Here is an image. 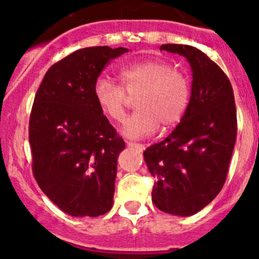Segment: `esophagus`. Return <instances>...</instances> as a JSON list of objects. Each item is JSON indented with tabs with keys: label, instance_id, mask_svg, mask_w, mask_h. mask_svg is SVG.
I'll return each mask as SVG.
<instances>
[{
	"label": "esophagus",
	"instance_id": "esophagus-1",
	"mask_svg": "<svg viewBox=\"0 0 259 259\" xmlns=\"http://www.w3.org/2000/svg\"><path fill=\"white\" fill-rule=\"evenodd\" d=\"M126 145L129 146V147L138 148L139 151H142V150H145V145H141V143H136V142H130V141H126Z\"/></svg>",
	"mask_w": 259,
	"mask_h": 259
}]
</instances>
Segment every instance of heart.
Returning <instances> with one entry per match:
<instances>
[{"instance_id":"b5f03b06","label":"heart","mask_w":259,"mask_h":259,"mask_svg":"<svg viewBox=\"0 0 259 259\" xmlns=\"http://www.w3.org/2000/svg\"><path fill=\"white\" fill-rule=\"evenodd\" d=\"M121 84L99 76L92 86V96L100 112L111 121H121L135 96L138 108L123 122L122 133L130 138L151 136L159 127L176 125L188 109L190 84L181 71L161 60H146L125 65L118 70Z\"/></svg>"}]
</instances>
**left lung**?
Listing matches in <instances>:
<instances>
[{"label": "left lung", "mask_w": 259, "mask_h": 259, "mask_svg": "<svg viewBox=\"0 0 259 259\" xmlns=\"http://www.w3.org/2000/svg\"><path fill=\"white\" fill-rule=\"evenodd\" d=\"M192 66L188 109L167 138L143 152L155 177L152 202L159 210L188 217L207 206L226 183L237 136V114L228 76L203 52L163 44Z\"/></svg>", "instance_id": "obj_1"}]
</instances>
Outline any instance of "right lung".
<instances>
[{
	"instance_id": "obj_1",
	"label": "right lung",
	"mask_w": 259,
	"mask_h": 259,
	"mask_svg": "<svg viewBox=\"0 0 259 259\" xmlns=\"http://www.w3.org/2000/svg\"><path fill=\"white\" fill-rule=\"evenodd\" d=\"M126 48L90 47L49 67L28 123L32 173L47 197L71 217L112 208L117 157L125 142L92 96L107 64Z\"/></svg>"
}]
</instances>
